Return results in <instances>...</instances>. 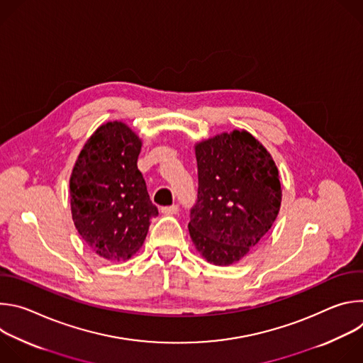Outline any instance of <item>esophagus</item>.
Listing matches in <instances>:
<instances>
[{
  "label": "esophagus",
  "mask_w": 363,
  "mask_h": 363,
  "mask_svg": "<svg viewBox=\"0 0 363 363\" xmlns=\"http://www.w3.org/2000/svg\"><path fill=\"white\" fill-rule=\"evenodd\" d=\"M164 214H167V216H172V214H177L178 211H179V206L178 205H169V206H164V208L161 210Z\"/></svg>",
  "instance_id": "1"
}]
</instances>
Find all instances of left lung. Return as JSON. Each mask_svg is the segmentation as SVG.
Returning <instances> with one entry per match:
<instances>
[{"instance_id": "8db88e82", "label": "left lung", "mask_w": 363, "mask_h": 363, "mask_svg": "<svg viewBox=\"0 0 363 363\" xmlns=\"http://www.w3.org/2000/svg\"><path fill=\"white\" fill-rule=\"evenodd\" d=\"M198 194L189 235L206 262L230 266L254 248L277 218L281 186L270 153L245 130L195 146Z\"/></svg>"}]
</instances>
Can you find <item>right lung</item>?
Instances as JSON below:
<instances>
[{
    "mask_svg": "<svg viewBox=\"0 0 363 363\" xmlns=\"http://www.w3.org/2000/svg\"><path fill=\"white\" fill-rule=\"evenodd\" d=\"M140 140L125 123L101 125L82 149L70 178L74 225L103 258L125 262L143 244L158 208L138 169Z\"/></svg>",
    "mask_w": 363,
    "mask_h": 363,
    "instance_id": "1",
    "label": "right lung"
}]
</instances>
